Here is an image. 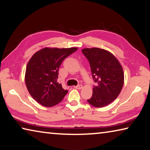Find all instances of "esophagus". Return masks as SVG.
<instances>
[{"instance_id":"1","label":"esophagus","mask_w":150,"mask_h":150,"mask_svg":"<svg viewBox=\"0 0 150 150\" xmlns=\"http://www.w3.org/2000/svg\"><path fill=\"white\" fill-rule=\"evenodd\" d=\"M82 87H83L82 85H77V86H75V87H74V88H77V89H81V88Z\"/></svg>"}]
</instances>
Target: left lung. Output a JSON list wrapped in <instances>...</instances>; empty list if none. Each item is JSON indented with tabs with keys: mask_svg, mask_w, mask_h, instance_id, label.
Masks as SVG:
<instances>
[{
	"mask_svg": "<svg viewBox=\"0 0 150 150\" xmlns=\"http://www.w3.org/2000/svg\"><path fill=\"white\" fill-rule=\"evenodd\" d=\"M83 54L91 66L95 82L93 95L87 102L95 107L107 106L118 97L124 85V71L120 62L108 51L100 48H85Z\"/></svg>",
	"mask_w": 150,
	"mask_h": 150,
	"instance_id": "left-lung-1",
	"label": "left lung"
}]
</instances>
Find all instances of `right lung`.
I'll return each mask as SVG.
<instances>
[{
  "instance_id": "add662e5",
  "label": "right lung",
  "mask_w": 150,
  "mask_h": 150,
  "mask_svg": "<svg viewBox=\"0 0 150 150\" xmlns=\"http://www.w3.org/2000/svg\"><path fill=\"white\" fill-rule=\"evenodd\" d=\"M77 50V47H45L32 55L27 64L25 83L30 95L40 105L51 107L63 99L68 91L57 83L59 68Z\"/></svg>"
}]
</instances>
